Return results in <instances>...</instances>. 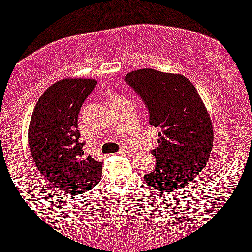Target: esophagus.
Returning a JSON list of instances; mask_svg holds the SVG:
<instances>
[{"instance_id":"1","label":"esophagus","mask_w":252,"mask_h":252,"mask_svg":"<svg viewBox=\"0 0 252 252\" xmlns=\"http://www.w3.org/2000/svg\"><path fill=\"white\" fill-rule=\"evenodd\" d=\"M120 154L121 155H132L133 154L132 147H130V146L121 147V150H120Z\"/></svg>"}]
</instances>
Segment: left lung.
<instances>
[{"label":"left lung","instance_id":"left-lung-1","mask_svg":"<svg viewBox=\"0 0 252 252\" xmlns=\"http://www.w3.org/2000/svg\"><path fill=\"white\" fill-rule=\"evenodd\" d=\"M125 81L144 100L150 125L160 127L158 146L152 150L156 167L145 175L149 186L175 192L188 186L206 166L214 144L211 119L189 78L142 68Z\"/></svg>","mask_w":252,"mask_h":252}]
</instances>
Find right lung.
<instances>
[{"label": "right lung", "instance_id": "obj_1", "mask_svg": "<svg viewBox=\"0 0 252 252\" xmlns=\"http://www.w3.org/2000/svg\"><path fill=\"white\" fill-rule=\"evenodd\" d=\"M97 84L94 78H63L51 85L37 101L29 126V145L38 171L67 193L96 186L102 162L84 151L77 117Z\"/></svg>", "mask_w": 252, "mask_h": 252}]
</instances>
